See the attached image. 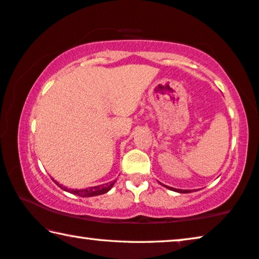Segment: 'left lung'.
I'll use <instances>...</instances> for the list:
<instances>
[{
	"label": "left lung",
	"instance_id": "obj_1",
	"mask_svg": "<svg viewBox=\"0 0 259 259\" xmlns=\"http://www.w3.org/2000/svg\"><path fill=\"white\" fill-rule=\"evenodd\" d=\"M165 186V185H164ZM166 188H169V190H172V191H175V192H178V193H191V191H188V190H177V188H173V187H168V186H165Z\"/></svg>",
	"mask_w": 259,
	"mask_h": 259
}]
</instances>
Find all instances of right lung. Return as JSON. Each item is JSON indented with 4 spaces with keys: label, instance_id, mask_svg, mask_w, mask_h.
I'll list each match as a JSON object with an SVG mask.
<instances>
[{
    "label": "right lung",
    "instance_id": "obj_1",
    "mask_svg": "<svg viewBox=\"0 0 259 259\" xmlns=\"http://www.w3.org/2000/svg\"><path fill=\"white\" fill-rule=\"evenodd\" d=\"M55 183L59 186L61 190L66 191L68 193H72V194L74 195H78L81 196V198H88V196H96V195H101V194H105L108 191H110V188L114 186L115 181L110 184H103V185H99V186H94V187H88V188H84V190H71V188H67L63 186V185H59L57 183L56 180H53Z\"/></svg>",
    "mask_w": 259,
    "mask_h": 259
}]
</instances>
